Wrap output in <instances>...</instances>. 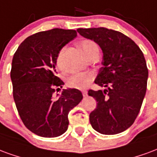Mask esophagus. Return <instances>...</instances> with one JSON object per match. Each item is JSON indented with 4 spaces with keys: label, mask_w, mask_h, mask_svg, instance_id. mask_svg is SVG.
<instances>
[{
    "label": "esophagus",
    "mask_w": 157,
    "mask_h": 157,
    "mask_svg": "<svg viewBox=\"0 0 157 157\" xmlns=\"http://www.w3.org/2000/svg\"><path fill=\"white\" fill-rule=\"evenodd\" d=\"M82 93H83V97H86V96L88 95V92H87L86 90H83V91H82Z\"/></svg>",
    "instance_id": "esophagus-1"
}]
</instances>
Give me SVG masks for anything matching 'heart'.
Returning <instances> with one entry per match:
<instances>
[{
    "mask_svg": "<svg viewBox=\"0 0 157 157\" xmlns=\"http://www.w3.org/2000/svg\"><path fill=\"white\" fill-rule=\"evenodd\" d=\"M80 46L88 58L96 52H99L98 45L91 40H83L80 42ZM64 51L65 48H63L60 50V52H58V57H57V65H58V68H60V69L63 68V52ZM93 78H94V75L91 73L76 74L68 78L67 84H68V86L72 87V88L83 90L91 83Z\"/></svg>",
    "mask_w": 157,
    "mask_h": 157,
    "instance_id": "obj_1",
    "label": "heart"
}]
</instances>
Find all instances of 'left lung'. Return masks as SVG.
Wrapping results in <instances>:
<instances>
[{"mask_svg": "<svg viewBox=\"0 0 157 157\" xmlns=\"http://www.w3.org/2000/svg\"><path fill=\"white\" fill-rule=\"evenodd\" d=\"M77 31L103 52V67L94 83L105 89L88 92L97 101L90 124L104 135L123 132L136 119L146 95L148 69L144 54L133 40L117 31L105 27Z\"/></svg>", "mask_w": 157, "mask_h": 157, "instance_id": "8db88e82", "label": "left lung"}]
</instances>
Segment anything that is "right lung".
<instances>
[{
  "label": "right lung",
  "instance_id": "add662e5",
  "mask_svg": "<svg viewBox=\"0 0 157 157\" xmlns=\"http://www.w3.org/2000/svg\"><path fill=\"white\" fill-rule=\"evenodd\" d=\"M77 36L75 30L54 28L40 32L21 42L11 63L13 98L21 121L33 133L57 137L67 130L68 113L83 99L77 89L60 90L64 83L57 76V57Z\"/></svg>",
  "mask_w": 157,
  "mask_h": 157
}]
</instances>
